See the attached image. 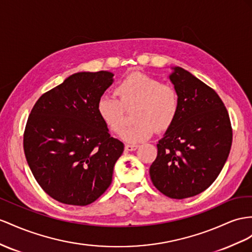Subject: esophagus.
Listing matches in <instances>:
<instances>
[{"label": "esophagus", "instance_id": "1", "mask_svg": "<svg viewBox=\"0 0 252 252\" xmlns=\"http://www.w3.org/2000/svg\"><path fill=\"white\" fill-rule=\"evenodd\" d=\"M138 148V145H126V151H135Z\"/></svg>", "mask_w": 252, "mask_h": 252}]
</instances>
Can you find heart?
<instances>
[{
    "label": "heart",
    "mask_w": 252,
    "mask_h": 252,
    "mask_svg": "<svg viewBox=\"0 0 252 252\" xmlns=\"http://www.w3.org/2000/svg\"><path fill=\"white\" fill-rule=\"evenodd\" d=\"M119 99L109 94L101 95L96 112L104 125L114 133L125 126L124 107L136 106L134 119L137 122L122 132L121 138L135 144L150 138L156 132L165 131L179 113V95L170 85L144 73H132L122 80L115 89Z\"/></svg>",
    "instance_id": "1"
}]
</instances>
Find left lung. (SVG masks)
<instances>
[{
  "label": "left lung",
  "instance_id": "8db88e82",
  "mask_svg": "<svg viewBox=\"0 0 252 252\" xmlns=\"http://www.w3.org/2000/svg\"><path fill=\"white\" fill-rule=\"evenodd\" d=\"M168 79L179 95V113L158 144L150 166L153 185L172 199L202 192L215 181L232 145L227 108L219 95L181 67Z\"/></svg>",
  "mask_w": 252,
  "mask_h": 252
}]
</instances>
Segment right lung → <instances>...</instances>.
Listing matches in <instances>:
<instances>
[{
  "label": "right lung",
  "mask_w": 252,
  "mask_h": 252,
  "mask_svg": "<svg viewBox=\"0 0 252 252\" xmlns=\"http://www.w3.org/2000/svg\"><path fill=\"white\" fill-rule=\"evenodd\" d=\"M109 71L77 72L43 94L25 126V158L50 197L70 205L95 201L112 183L124 152L96 112V102L114 83Z\"/></svg>",
  "instance_id": "1"
}]
</instances>
